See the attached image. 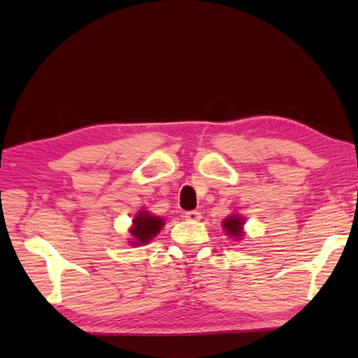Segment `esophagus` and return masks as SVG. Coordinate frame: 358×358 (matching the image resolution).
<instances>
[{"instance_id":"34e87169","label":"esophagus","mask_w":358,"mask_h":358,"mask_svg":"<svg viewBox=\"0 0 358 358\" xmlns=\"http://www.w3.org/2000/svg\"><path fill=\"white\" fill-rule=\"evenodd\" d=\"M185 218L187 220V221H201L202 220V215H201V213H198V211H189V213H186L185 214Z\"/></svg>"}]
</instances>
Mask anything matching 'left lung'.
I'll return each instance as SVG.
<instances>
[{
  "label": "left lung",
  "instance_id": "1",
  "mask_svg": "<svg viewBox=\"0 0 358 358\" xmlns=\"http://www.w3.org/2000/svg\"><path fill=\"white\" fill-rule=\"evenodd\" d=\"M244 225H245V218L241 214H237V213L229 214L221 222V227L224 229V233L228 237L236 240V241H241L243 240V237L245 234Z\"/></svg>",
  "mask_w": 358,
  "mask_h": 358
}]
</instances>
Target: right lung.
<instances>
[{
    "label": "right lung",
    "mask_w": 358,
    "mask_h": 358,
    "mask_svg": "<svg viewBox=\"0 0 358 358\" xmlns=\"http://www.w3.org/2000/svg\"><path fill=\"white\" fill-rule=\"evenodd\" d=\"M166 221L162 217L152 214L147 209H138L133 215L131 225L129 228V244L133 247H141L149 244L163 229Z\"/></svg>",
    "instance_id": "1"
}]
</instances>
